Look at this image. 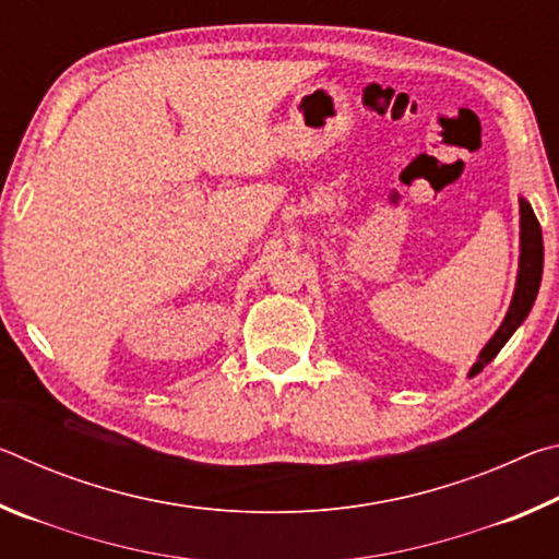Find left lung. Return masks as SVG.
<instances>
[{
  "label": "left lung",
  "mask_w": 559,
  "mask_h": 559,
  "mask_svg": "<svg viewBox=\"0 0 559 559\" xmlns=\"http://www.w3.org/2000/svg\"><path fill=\"white\" fill-rule=\"evenodd\" d=\"M543 281V229L537 224V216L533 206L520 197V259H518V278L515 290L510 298V308L503 318V323L496 330V335L488 340L486 347L478 353V359L473 362L468 377H476L484 367L493 359L503 345L510 340V335L523 325L530 310L535 306L537 290H540Z\"/></svg>",
  "instance_id": "left-lung-1"
}]
</instances>
